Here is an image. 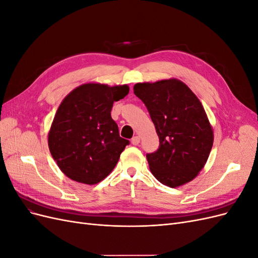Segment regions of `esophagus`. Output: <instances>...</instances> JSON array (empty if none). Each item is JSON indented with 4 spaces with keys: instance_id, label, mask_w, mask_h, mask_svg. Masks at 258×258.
Returning a JSON list of instances; mask_svg holds the SVG:
<instances>
[{
    "instance_id": "esophagus-1",
    "label": "esophagus",
    "mask_w": 258,
    "mask_h": 258,
    "mask_svg": "<svg viewBox=\"0 0 258 258\" xmlns=\"http://www.w3.org/2000/svg\"><path fill=\"white\" fill-rule=\"evenodd\" d=\"M131 143H132V145H138L140 143V137L136 136V137L132 138L131 139Z\"/></svg>"
}]
</instances>
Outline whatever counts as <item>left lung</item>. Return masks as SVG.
Masks as SVG:
<instances>
[{
    "instance_id": "8db88e82",
    "label": "left lung",
    "mask_w": 258,
    "mask_h": 258,
    "mask_svg": "<svg viewBox=\"0 0 258 258\" xmlns=\"http://www.w3.org/2000/svg\"><path fill=\"white\" fill-rule=\"evenodd\" d=\"M159 137L158 150L146 154L151 172L177 187L197 176L213 145V131L199 99L177 80L136 84Z\"/></svg>"
}]
</instances>
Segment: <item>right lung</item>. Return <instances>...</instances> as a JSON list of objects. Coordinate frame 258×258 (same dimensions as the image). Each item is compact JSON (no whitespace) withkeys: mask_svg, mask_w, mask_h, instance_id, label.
<instances>
[{"mask_svg":"<svg viewBox=\"0 0 258 258\" xmlns=\"http://www.w3.org/2000/svg\"><path fill=\"white\" fill-rule=\"evenodd\" d=\"M128 92L127 85L85 84L62 101L49 131L48 146L68 177L92 185L112 172L130 142L119 136L111 111L114 101Z\"/></svg>","mask_w":258,"mask_h":258,"instance_id":"obj_1","label":"right lung"}]
</instances>
